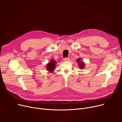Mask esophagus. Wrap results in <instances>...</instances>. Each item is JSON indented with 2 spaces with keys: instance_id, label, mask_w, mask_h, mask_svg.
<instances>
[{
  "instance_id": "34e87169",
  "label": "esophagus",
  "mask_w": 122,
  "mask_h": 122,
  "mask_svg": "<svg viewBox=\"0 0 122 122\" xmlns=\"http://www.w3.org/2000/svg\"><path fill=\"white\" fill-rule=\"evenodd\" d=\"M69 58H68V57H66V58H65L64 59V60L65 61H69Z\"/></svg>"
}]
</instances>
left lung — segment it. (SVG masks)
Instances as JSON below:
<instances>
[{"mask_svg":"<svg viewBox=\"0 0 122 122\" xmlns=\"http://www.w3.org/2000/svg\"><path fill=\"white\" fill-rule=\"evenodd\" d=\"M76 62L78 63V66H79V68L81 69L85 68V63L82 61H81V58H78V59H76Z\"/></svg>","mask_w":122,"mask_h":122,"instance_id":"8db88e82","label":"left lung"}]
</instances>
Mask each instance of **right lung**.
Returning <instances> with one entry per match:
<instances>
[{
  "mask_svg": "<svg viewBox=\"0 0 122 122\" xmlns=\"http://www.w3.org/2000/svg\"><path fill=\"white\" fill-rule=\"evenodd\" d=\"M56 65V62L53 59H51L50 61L47 64L46 70L49 72L52 73L55 69V66Z\"/></svg>",
  "mask_w": 122,
  "mask_h": 122,
  "instance_id": "add662e5",
  "label": "right lung"
}]
</instances>
